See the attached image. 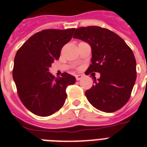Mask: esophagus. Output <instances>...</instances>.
Masks as SVG:
<instances>
[{
  "label": "esophagus",
  "mask_w": 147,
  "mask_h": 147,
  "mask_svg": "<svg viewBox=\"0 0 147 147\" xmlns=\"http://www.w3.org/2000/svg\"><path fill=\"white\" fill-rule=\"evenodd\" d=\"M83 77H84V75H81V74H78V75H76V80H77V81L82 79Z\"/></svg>",
  "instance_id": "obj_1"
}]
</instances>
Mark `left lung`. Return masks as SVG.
<instances>
[{
    "instance_id": "left-lung-1",
    "label": "left lung",
    "mask_w": 147,
    "mask_h": 147,
    "mask_svg": "<svg viewBox=\"0 0 147 147\" xmlns=\"http://www.w3.org/2000/svg\"><path fill=\"white\" fill-rule=\"evenodd\" d=\"M73 38L92 47V64L87 75L100 74L94 85L85 92L90 104L99 111L111 113L126 105L137 78L136 59L124 40L114 32L100 26L76 29Z\"/></svg>"
}]
</instances>
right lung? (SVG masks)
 <instances>
[{"instance_id": "right-lung-1", "label": "right lung", "mask_w": 147, "mask_h": 147, "mask_svg": "<svg viewBox=\"0 0 147 147\" xmlns=\"http://www.w3.org/2000/svg\"><path fill=\"white\" fill-rule=\"evenodd\" d=\"M76 29L44 30L29 38L17 50L13 78L21 102L33 114L47 117L63 106L68 85L76 78L67 72L55 78L49 71L59 59L65 44L71 40Z\"/></svg>"}]
</instances>
